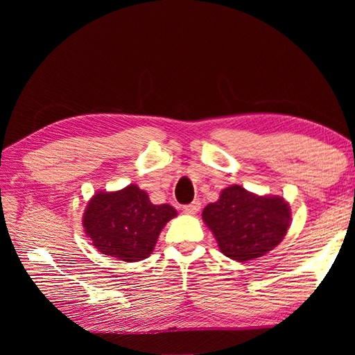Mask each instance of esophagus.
<instances>
[{"label":"esophagus","mask_w":355,"mask_h":355,"mask_svg":"<svg viewBox=\"0 0 355 355\" xmlns=\"http://www.w3.org/2000/svg\"><path fill=\"white\" fill-rule=\"evenodd\" d=\"M200 209H201V202L198 200L192 201L191 204H187V206H184V211L187 214H197L200 211Z\"/></svg>","instance_id":"1"}]
</instances>
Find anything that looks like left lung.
Segmentation results:
<instances>
[{
  "instance_id": "obj_1",
  "label": "left lung",
  "mask_w": 355,
  "mask_h": 355,
  "mask_svg": "<svg viewBox=\"0 0 355 355\" xmlns=\"http://www.w3.org/2000/svg\"><path fill=\"white\" fill-rule=\"evenodd\" d=\"M290 207L282 197H259L240 185L220 192L202 210L220 252L237 262L256 259L280 244L288 228Z\"/></svg>"
}]
</instances>
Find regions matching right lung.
<instances>
[{"label": "right lung", "mask_w": 355, "mask_h": 355, "mask_svg": "<svg viewBox=\"0 0 355 355\" xmlns=\"http://www.w3.org/2000/svg\"><path fill=\"white\" fill-rule=\"evenodd\" d=\"M176 214L168 204L155 206L145 191L128 185L94 194L84 211L83 225L101 253L137 262L151 254L161 230Z\"/></svg>", "instance_id": "add662e5"}]
</instances>
